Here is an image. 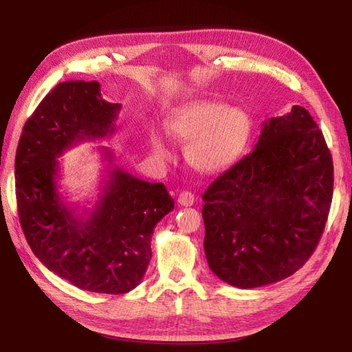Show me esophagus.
<instances>
[{
  "mask_svg": "<svg viewBox=\"0 0 352 352\" xmlns=\"http://www.w3.org/2000/svg\"><path fill=\"white\" fill-rule=\"evenodd\" d=\"M193 203H195V197H193L192 192L184 190L180 193V195H178V204L189 207V206H193Z\"/></svg>",
  "mask_w": 352,
  "mask_h": 352,
  "instance_id": "esophagus-1",
  "label": "esophagus"
}]
</instances>
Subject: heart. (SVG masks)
<instances>
[{
	"mask_svg": "<svg viewBox=\"0 0 352 352\" xmlns=\"http://www.w3.org/2000/svg\"><path fill=\"white\" fill-rule=\"evenodd\" d=\"M251 116L237 106L197 101L170 116L164 130L174 139L188 142L186 160L206 174L221 172L241 159L251 136ZM151 151L159 160H169L170 151L159 134L151 136Z\"/></svg>",
	"mask_w": 352,
	"mask_h": 352,
	"instance_id": "heart-1",
	"label": "heart"
}]
</instances>
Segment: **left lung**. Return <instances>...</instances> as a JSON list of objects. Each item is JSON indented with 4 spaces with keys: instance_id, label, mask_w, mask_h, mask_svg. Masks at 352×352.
<instances>
[{
    "instance_id": "1",
    "label": "left lung",
    "mask_w": 352,
    "mask_h": 352,
    "mask_svg": "<svg viewBox=\"0 0 352 352\" xmlns=\"http://www.w3.org/2000/svg\"><path fill=\"white\" fill-rule=\"evenodd\" d=\"M333 172L324 134L304 107L265 121L252 153L203 195L204 251L213 274L239 289L295 274L324 233Z\"/></svg>"
}]
</instances>
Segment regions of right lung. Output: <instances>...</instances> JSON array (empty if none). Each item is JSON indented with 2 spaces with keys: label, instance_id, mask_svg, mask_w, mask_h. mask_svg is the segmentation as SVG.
Wrapping results in <instances>:
<instances>
[{
  "label": "right lung",
  "instance_id": "add662e5",
  "mask_svg": "<svg viewBox=\"0 0 352 352\" xmlns=\"http://www.w3.org/2000/svg\"><path fill=\"white\" fill-rule=\"evenodd\" d=\"M121 104L102 100L98 81H63L22 130L14 182L22 231L51 272L96 294L119 295L144 278L153 231L174 199L162 183L139 180L113 164L91 212L77 214L57 190L58 159L83 140L115 133ZM110 168L113 155L102 148Z\"/></svg>",
  "mask_w": 352,
  "mask_h": 352
}]
</instances>
